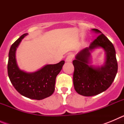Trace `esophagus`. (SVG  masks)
<instances>
[{
    "mask_svg": "<svg viewBox=\"0 0 124 124\" xmlns=\"http://www.w3.org/2000/svg\"><path fill=\"white\" fill-rule=\"evenodd\" d=\"M73 55L72 54H69V55L67 56L66 57V62H71L73 61Z\"/></svg>",
    "mask_w": 124,
    "mask_h": 124,
    "instance_id": "esophagus-1",
    "label": "esophagus"
}]
</instances>
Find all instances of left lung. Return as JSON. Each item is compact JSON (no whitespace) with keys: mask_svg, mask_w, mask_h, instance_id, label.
I'll list each match as a JSON object with an SVG mask.
<instances>
[{"mask_svg":"<svg viewBox=\"0 0 124 124\" xmlns=\"http://www.w3.org/2000/svg\"><path fill=\"white\" fill-rule=\"evenodd\" d=\"M93 30L99 35L91 42L89 48L80 51L73 61L74 89L79 94L84 96H96L105 91L113 83L118 70L113 44L100 30L96 28ZM97 47H103L106 53V63L101 68L88 65L89 51Z\"/></svg>","mask_w":124,"mask_h":124,"instance_id":"left-lung-1","label":"left lung"}]
</instances>
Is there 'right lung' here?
Listing matches in <instances>:
<instances>
[{
  "mask_svg": "<svg viewBox=\"0 0 124 124\" xmlns=\"http://www.w3.org/2000/svg\"><path fill=\"white\" fill-rule=\"evenodd\" d=\"M25 33L12 45L8 53V75L15 89L22 96L30 99L41 100L52 95L56 78L61 71L64 61L55 64H48L39 71L27 73L20 70L15 60V51Z\"/></svg>",
  "mask_w": 124,
  "mask_h": 124,
  "instance_id": "right-lung-1",
  "label": "right lung"
}]
</instances>
